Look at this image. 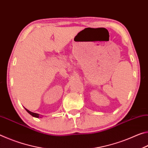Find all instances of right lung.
Wrapping results in <instances>:
<instances>
[{"label":"right lung","mask_w":148,"mask_h":148,"mask_svg":"<svg viewBox=\"0 0 148 148\" xmlns=\"http://www.w3.org/2000/svg\"><path fill=\"white\" fill-rule=\"evenodd\" d=\"M25 110H26V111H27V112H28V113H29V114H31L32 116L35 117H37V118H38V117H40V115H39L38 114L33 113V112H31V111H29V110H28L26 109V108H25Z\"/></svg>","instance_id":"add662e5"}]
</instances>
